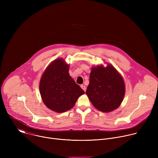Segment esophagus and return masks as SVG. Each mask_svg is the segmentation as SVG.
Here are the masks:
<instances>
[{
    "mask_svg": "<svg viewBox=\"0 0 158 158\" xmlns=\"http://www.w3.org/2000/svg\"><path fill=\"white\" fill-rule=\"evenodd\" d=\"M81 87L84 90V91H86V87H85V85H81Z\"/></svg>",
    "mask_w": 158,
    "mask_h": 158,
    "instance_id": "obj_1",
    "label": "esophagus"
}]
</instances>
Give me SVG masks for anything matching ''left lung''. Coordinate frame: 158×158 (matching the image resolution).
<instances>
[{"label": "left lung", "instance_id": "1", "mask_svg": "<svg viewBox=\"0 0 158 158\" xmlns=\"http://www.w3.org/2000/svg\"><path fill=\"white\" fill-rule=\"evenodd\" d=\"M93 106L107 112L117 109L122 102L125 85L119 73L111 65H98L92 69L85 92Z\"/></svg>", "mask_w": 158, "mask_h": 158}]
</instances>
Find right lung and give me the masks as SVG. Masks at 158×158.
Returning a JSON list of instances; mask_svg holds the SVG:
<instances>
[{
  "instance_id": "right-lung-1",
  "label": "right lung",
  "mask_w": 158,
  "mask_h": 158,
  "mask_svg": "<svg viewBox=\"0 0 158 158\" xmlns=\"http://www.w3.org/2000/svg\"><path fill=\"white\" fill-rule=\"evenodd\" d=\"M69 67L64 59H56L47 67L40 81V93L44 103L57 112L73 107L78 98L84 93L70 76Z\"/></svg>"
}]
</instances>
